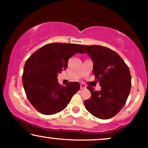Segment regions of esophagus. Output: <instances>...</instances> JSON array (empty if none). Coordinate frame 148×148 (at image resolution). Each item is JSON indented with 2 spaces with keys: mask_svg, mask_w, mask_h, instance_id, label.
<instances>
[{
  "mask_svg": "<svg viewBox=\"0 0 148 148\" xmlns=\"http://www.w3.org/2000/svg\"><path fill=\"white\" fill-rule=\"evenodd\" d=\"M80 86H81V89H85V88H86V86L84 84H80Z\"/></svg>",
  "mask_w": 148,
  "mask_h": 148,
  "instance_id": "esophagus-1",
  "label": "esophagus"
}]
</instances>
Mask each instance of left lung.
Here are the masks:
<instances>
[{"label": "left lung", "mask_w": 148, "mask_h": 148, "mask_svg": "<svg viewBox=\"0 0 148 148\" xmlns=\"http://www.w3.org/2000/svg\"><path fill=\"white\" fill-rule=\"evenodd\" d=\"M92 58L93 74L101 89H87L91 97L84 101L88 112L96 118L106 120L118 114L126 103L132 87V78L128 66L121 57L111 49L99 45H81Z\"/></svg>", "instance_id": "8db88e82"}]
</instances>
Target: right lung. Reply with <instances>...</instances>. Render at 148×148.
I'll use <instances>...</instances> for the list:
<instances>
[{
	"label": "right lung",
	"mask_w": 148,
	"mask_h": 148,
	"mask_svg": "<svg viewBox=\"0 0 148 148\" xmlns=\"http://www.w3.org/2000/svg\"><path fill=\"white\" fill-rule=\"evenodd\" d=\"M76 53H84L81 45L51 43L39 49L25 62L22 76L23 88L34 108L44 115L60 112L79 90V82L61 86L58 74L65 70Z\"/></svg>",
	"instance_id": "1"
}]
</instances>
